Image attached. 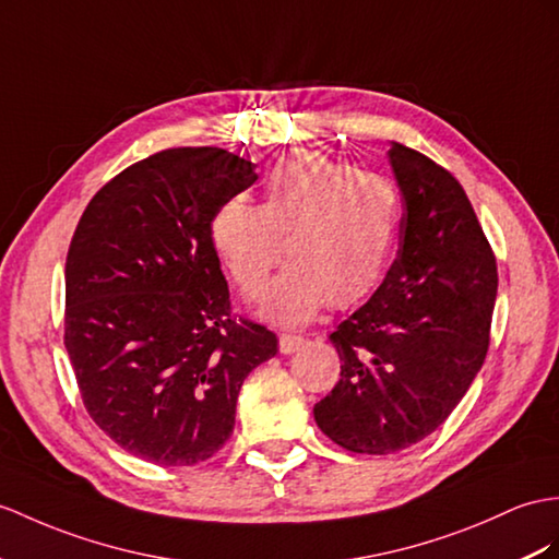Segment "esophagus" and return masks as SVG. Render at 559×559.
<instances>
[{
  "instance_id": "esophagus-1",
  "label": "esophagus",
  "mask_w": 559,
  "mask_h": 559,
  "mask_svg": "<svg viewBox=\"0 0 559 559\" xmlns=\"http://www.w3.org/2000/svg\"><path fill=\"white\" fill-rule=\"evenodd\" d=\"M301 344H304V336L280 334V353H284V356H289V353H294Z\"/></svg>"
}]
</instances>
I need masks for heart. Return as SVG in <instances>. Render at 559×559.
Listing matches in <instances>:
<instances>
[{"label":"heart","mask_w":559,"mask_h":559,"mask_svg":"<svg viewBox=\"0 0 559 559\" xmlns=\"http://www.w3.org/2000/svg\"><path fill=\"white\" fill-rule=\"evenodd\" d=\"M396 229L399 192L389 177L296 148L267 170L261 206L237 197L215 209L211 243L247 298L265 292L284 243L289 265L258 316L301 326L330 301L344 308L377 287Z\"/></svg>","instance_id":"obj_1"}]
</instances>
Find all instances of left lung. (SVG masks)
<instances>
[{
	"instance_id": "8db88e82",
	"label": "left lung",
	"mask_w": 559,
	"mask_h": 559,
	"mask_svg": "<svg viewBox=\"0 0 559 559\" xmlns=\"http://www.w3.org/2000/svg\"><path fill=\"white\" fill-rule=\"evenodd\" d=\"M403 217L384 282L330 334L342 379L316 403L346 451L389 455L441 427L481 370L498 292L491 247L455 177L391 142Z\"/></svg>"
}]
</instances>
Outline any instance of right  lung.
Here are the masks:
<instances>
[{
    "instance_id": "obj_1",
    "label": "right lung",
    "mask_w": 559,
    "mask_h": 559,
    "mask_svg": "<svg viewBox=\"0 0 559 559\" xmlns=\"http://www.w3.org/2000/svg\"><path fill=\"white\" fill-rule=\"evenodd\" d=\"M255 180L225 148H166L104 185L71 239L63 342L80 396L122 451L156 465L221 451L243 379L277 353L263 324L229 316L211 243L215 209Z\"/></svg>"
}]
</instances>
